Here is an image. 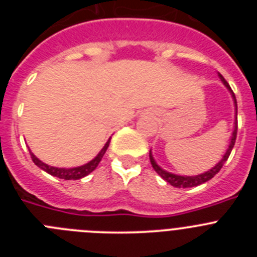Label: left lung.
<instances>
[{
	"label": "left lung",
	"instance_id": "8db88e82",
	"mask_svg": "<svg viewBox=\"0 0 257 257\" xmlns=\"http://www.w3.org/2000/svg\"><path fill=\"white\" fill-rule=\"evenodd\" d=\"M220 79H221V82L225 85V87L228 88L229 91H230L231 94V97H233V101H234V105H235V121H234V130H233V134H231V138H230V143H229V148L226 149L225 154L222 156L221 160L219 161V163H217L216 166H213L212 169L208 170V171L203 172V174H199V175H196V176H181V175H175V174H171V172H167L165 171L163 169H161L160 166L157 165V162L154 161L153 156H152V152H149V160H151V163L152 166H153L154 171L157 172V174L160 175L161 178L163 179V180H166L169 184H171L172 187L175 188H192V187H197V185H201V184L206 183V181L211 180V179L215 176V175L217 174V172L221 170V167L224 166V163L226 162V160L229 158V156H230V152L231 149H233V147H234L235 144V139H237V130H238V122H237V100H235V95L234 92H233V90L230 88V86H229V83L226 82L225 78L221 76V74H219Z\"/></svg>",
	"mask_w": 257,
	"mask_h": 257
}]
</instances>
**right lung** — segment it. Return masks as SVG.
<instances>
[{"instance_id":"right-lung-1","label":"right lung","mask_w":257,"mask_h":257,"mask_svg":"<svg viewBox=\"0 0 257 257\" xmlns=\"http://www.w3.org/2000/svg\"><path fill=\"white\" fill-rule=\"evenodd\" d=\"M109 143H110V138H109V140L105 143V145L103 147V149L99 152V154L95 157L94 160H91L90 162L86 163V165H83V166L73 167V169H59V167H52V166L46 165V163H44L42 161L38 160L37 157L32 153L31 151H29V153H31V158H32V161L35 162V165L38 166L41 170L46 171L47 174L52 175V176H56V178H59V179H64V180H78V179H82V178H85V176H87L88 174H91V172L96 169L97 165L100 163L103 156L105 154L106 149H108Z\"/></svg>"}]
</instances>
